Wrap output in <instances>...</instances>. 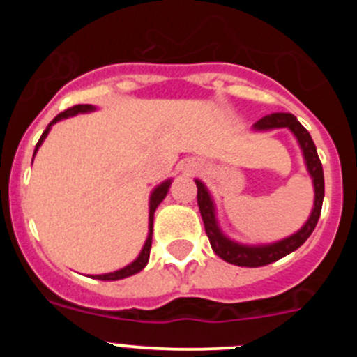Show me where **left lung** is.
<instances>
[{
  "mask_svg": "<svg viewBox=\"0 0 357 357\" xmlns=\"http://www.w3.org/2000/svg\"><path fill=\"white\" fill-rule=\"evenodd\" d=\"M275 128H288L293 135H295L296 143L301 146L302 155H304L305 168H307L309 176L313 178V188H314V202H313V211L309 214L307 222L296 230L295 234L288 236L284 239L273 243H264V245H243V243L234 241V239L227 238L222 232L220 225H218L216 218V207H214V200L211 197L209 189L202 181L197 182L198 193V207H200L202 220H204V227H206L207 238L211 241L214 254L218 257H222L223 261L236 266H247V268H257V266H266L270 263H275L280 257L291 254L296 248L304 245L305 239L311 236L318 223V218L321 213V204H324V193H326V185H324V169H321V162L318 159L317 146H314L313 139L309 132L302 127L298 119L289 112H273L259 121L254 123L252 130L254 132H266V130H275Z\"/></svg>",
  "mask_w": 357,
  "mask_h": 357,
  "instance_id": "obj_1",
  "label": "left lung"
}]
</instances>
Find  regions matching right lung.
<instances>
[{
	"instance_id": "right-lung-1",
	"label": "right lung",
	"mask_w": 357,
	"mask_h": 357,
	"mask_svg": "<svg viewBox=\"0 0 357 357\" xmlns=\"http://www.w3.org/2000/svg\"><path fill=\"white\" fill-rule=\"evenodd\" d=\"M93 110H96V107H94V105H75V107H71V109L61 112L59 116H55V118H53V121L50 123L48 127H46V130L43 132V135H40L39 143H37V146H36V151H33V157H36L37 150H39L40 144L44 143V139L48 137L50 130H52V127L55 125L56 121H62V119L71 118V116L84 114V112H93ZM31 162H33V160H31ZM169 185H172V178L160 182V184L157 185L153 191H151L150 207H148V211H150V214H148V236H146V241H144L143 248H141L139 255H137V257H135V259L132 261L130 264H127L125 268H121V270H116V272H110V273H103V275H94V279H98V280H119V279H125V277L134 275V273H139L141 270L146 266L148 259H150L151 234H153V214H155V209L159 207L160 202H162L164 198H166V195H168Z\"/></svg>"
}]
</instances>
